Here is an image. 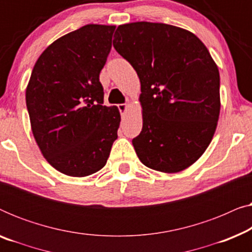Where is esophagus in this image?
<instances>
[{
  "label": "esophagus",
  "mask_w": 252,
  "mask_h": 252,
  "mask_svg": "<svg viewBox=\"0 0 252 252\" xmlns=\"http://www.w3.org/2000/svg\"><path fill=\"white\" fill-rule=\"evenodd\" d=\"M127 108H128V105L127 104H118V109L122 115H125L126 111H127Z\"/></svg>",
  "instance_id": "34e87169"
}]
</instances>
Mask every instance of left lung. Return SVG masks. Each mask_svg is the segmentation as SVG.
<instances>
[{
	"label": "left lung",
	"instance_id": "1",
	"mask_svg": "<svg viewBox=\"0 0 252 252\" xmlns=\"http://www.w3.org/2000/svg\"><path fill=\"white\" fill-rule=\"evenodd\" d=\"M113 47L141 82L143 126L132 140L142 163L177 173L211 142L220 112L219 70L195 34L161 23L120 25Z\"/></svg>",
	"mask_w": 252,
	"mask_h": 252
}]
</instances>
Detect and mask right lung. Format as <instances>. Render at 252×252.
Masks as SVG:
<instances>
[{
	"mask_svg": "<svg viewBox=\"0 0 252 252\" xmlns=\"http://www.w3.org/2000/svg\"><path fill=\"white\" fill-rule=\"evenodd\" d=\"M115 29L89 24L60 37L41 54L27 85L34 139L48 163L70 177L101 170L118 137L120 113L103 105L99 82Z\"/></svg>",
	"mask_w": 252,
	"mask_h": 252,
	"instance_id": "right-lung-1",
	"label": "right lung"
}]
</instances>
